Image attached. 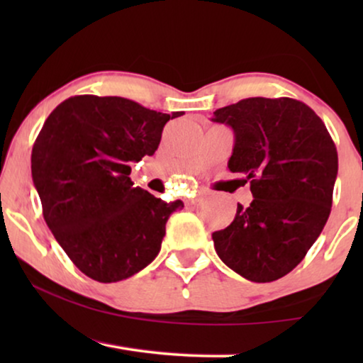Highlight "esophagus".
Returning a JSON list of instances; mask_svg holds the SVG:
<instances>
[{"instance_id":"obj_1","label":"esophagus","mask_w":363,"mask_h":363,"mask_svg":"<svg viewBox=\"0 0 363 363\" xmlns=\"http://www.w3.org/2000/svg\"><path fill=\"white\" fill-rule=\"evenodd\" d=\"M188 206H191V205H195V203H198V196H193V198H188V200L185 201Z\"/></svg>"}]
</instances>
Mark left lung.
Instances as JSON below:
<instances>
[{"label":"left lung","instance_id":"1","mask_svg":"<svg viewBox=\"0 0 363 363\" xmlns=\"http://www.w3.org/2000/svg\"><path fill=\"white\" fill-rule=\"evenodd\" d=\"M211 121L235 132L228 168L246 175L252 193L251 205H238L231 225L213 233L215 250L246 279H279L304 259L329 220L335 143L320 117L289 97L242 99Z\"/></svg>","mask_w":363,"mask_h":363}]
</instances>
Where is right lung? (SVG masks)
Returning <instances> with one entry per match:
<instances>
[{
	"label": "right lung",
	"instance_id": "add662e5",
	"mask_svg": "<svg viewBox=\"0 0 363 363\" xmlns=\"http://www.w3.org/2000/svg\"><path fill=\"white\" fill-rule=\"evenodd\" d=\"M180 116L123 97L74 96L44 122L31 153L34 186L49 230L91 279H127L160 251L168 218L183 203L155 198L128 175Z\"/></svg>",
	"mask_w": 363,
	"mask_h": 363
}]
</instances>
